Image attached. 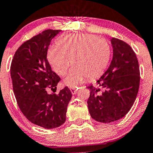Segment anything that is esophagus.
<instances>
[{"label": "esophagus", "instance_id": "34e87169", "mask_svg": "<svg viewBox=\"0 0 153 153\" xmlns=\"http://www.w3.org/2000/svg\"><path fill=\"white\" fill-rule=\"evenodd\" d=\"M70 90H71V91L72 94H75L76 93L77 90H78V87H77V86H76V87H74V88H70Z\"/></svg>", "mask_w": 153, "mask_h": 153}]
</instances>
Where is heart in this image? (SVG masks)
<instances>
[{
  "mask_svg": "<svg viewBox=\"0 0 153 153\" xmlns=\"http://www.w3.org/2000/svg\"><path fill=\"white\" fill-rule=\"evenodd\" d=\"M111 56L110 42L91 34H64L50 47L47 58L59 75H64L71 64L74 67L65 79L68 86H75L87 76H99L105 71Z\"/></svg>",
  "mask_w": 153,
  "mask_h": 153,
  "instance_id": "1",
  "label": "heart"
}]
</instances>
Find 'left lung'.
I'll return each mask as SVG.
<instances>
[{"label": "left lung", "mask_w": 153, "mask_h": 153, "mask_svg": "<svg viewBox=\"0 0 153 153\" xmlns=\"http://www.w3.org/2000/svg\"><path fill=\"white\" fill-rule=\"evenodd\" d=\"M113 56L108 70L97 80L99 86L91 85L88 107L94 120L110 123L123 118L133 106L140 84L138 59L131 47L122 40L111 39Z\"/></svg>", "instance_id": "8db88e82"}]
</instances>
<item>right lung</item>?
Listing matches in <instances>:
<instances>
[{
  "label": "right lung",
  "instance_id": "obj_1",
  "mask_svg": "<svg viewBox=\"0 0 153 153\" xmlns=\"http://www.w3.org/2000/svg\"><path fill=\"white\" fill-rule=\"evenodd\" d=\"M61 30H45L18 48L10 67L13 91L20 111L31 123L46 129L65 123L72 94L65 87L55 91L60 77L51 70L47 51L51 40ZM54 93V92H53Z\"/></svg>",
  "mask_w": 153,
  "mask_h": 153
}]
</instances>
